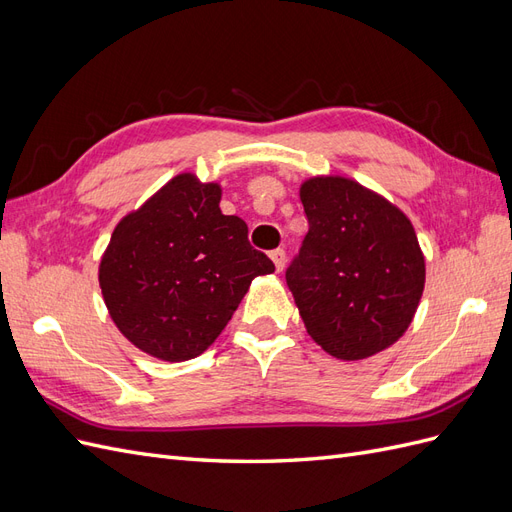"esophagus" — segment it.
Wrapping results in <instances>:
<instances>
[{"label":"esophagus","mask_w":512,"mask_h":512,"mask_svg":"<svg viewBox=\"0 0 512 512\" xmlns=\"http://www.w3.org/2000/svg\"><path fill=\"white\" fill-rule=\"evenodd\" d=\"M271 260H273V265H275L277 271H284V267H286V252L284 250H273Z\"/></svg>","instance_id":"34e87169"}]
</instances>
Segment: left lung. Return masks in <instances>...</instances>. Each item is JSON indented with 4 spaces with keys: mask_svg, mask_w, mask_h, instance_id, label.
I'll list each match as a JSON object with an SVG mask.
<instances>
[{
    "mask_svg": "<svg viewBox=\"0 0 512 512\" xmlns=\"http://www.w3.org/2000/svg\"><path fill=\"white\" fill-rule=\"evenodd\" d=\"M299 194L309 230L286 284L307 333L342 361L393 346L425 288V258L410 220L346 177H312Z\"/></svg>",
    "mask_w": 512,
    "mask_h": 512,
    "instance_id": "obj_1",
    "label": "left lung"
}]
</instances>
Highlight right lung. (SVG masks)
Wrapping results in <instances>:
<instances>
[{"label": "right lung", "instance_id": "add662e5", "mask_svg": "<svg viewBox=\"0 0 512 512\" xmlns=\"http://www.w3.org/2000/svg\"><path fill=\"white\" fill-rule=\"evenodd\" d=\"M222 188L181 173L128 213L100 260V288L117 329L156 359L203 354L273 262L247 224L220 209Z\"/></svg>", "mask_w": 512, "mask_h": 512}]
</instances>
